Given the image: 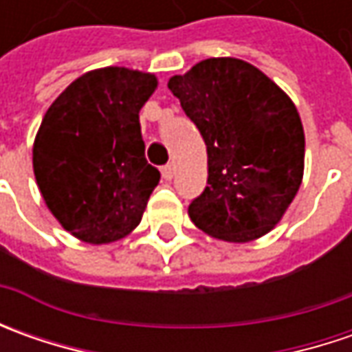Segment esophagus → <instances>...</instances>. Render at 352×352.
Segmentation results:
<instances>
[{"label":"esophagus","instance_id":"esophagus-1","mask_svg":"<svg viewBox=\"0 0 352 352\" xmlns=\"http://www.w3.org/2000/svg\"><path fill=\"white\" fill-rule=\"evenodd\" d=\"M174 176H176V166H174V164L162 166V178H164V180H172Z\"/></svg>","mask_w":352,"mask_h":352}]
</instances>
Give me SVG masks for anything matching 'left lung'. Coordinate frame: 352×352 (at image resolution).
Returning a JSON list of instances; mask_svg holds the SVG:
<instances>
[{"label": "left lung", "mask_w": 352, "mask_h": 352, "mask_svg": "<svg viewBox=\"0 0 352 352\" xmlns=\"http://www.w3.org/2000/svg\"><path fill=\"white\" fill-rule=\"evenodd\" d=\"M168 88L208 146V186L190 219L227 243L272 231L304 178V127L288 94L231 56L197 62Z\"/></svg>", "instance_id": "obj_1"}]
</instances>
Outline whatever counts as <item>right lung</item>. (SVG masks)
Instances as JSON below:
<instances>
[{
	"label": "right lung",
	"instance_id": "add662e5",
	"mask_svg": "<svg viewBox=\"0 0 352 352\" xmlns=\"http://www.w3.org/2000/svg\"><path fill=\"white\" fill-rule=\"evenodd\" d=\"M155 74L123 66L86 72L52 102L33 144L36 186L76 239L107 245L141 223L160 172L144 158L139 111Z\"/></svg>",
	"mask_w": 352,
	"mask_h": 352
}]
</instances>
